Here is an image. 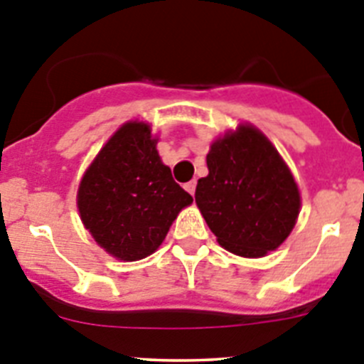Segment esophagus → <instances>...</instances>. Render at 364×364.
<instances>
[{
    "instance_id": "obj_1",
    "label": "esophagus",
    "mask_w": 364,
    "mask_h": 364,
    "mask_svg": "<svg viewBox=\"0 0 364 364\" xmlns=\"http://www.w3.org/2000/svg\"><path fill=\"white\" fill-rule=\"evenodd\" d=\"M196 186H198V183H196V181H193V179H192V181L186 183V185H185V190H186V192L192 193V196H193V193H196Z\"/></svg>"
}]
</instances>
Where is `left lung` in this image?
I'll return each instance as SVG.
<instances>
[{
  "instance_id": "obj_1",
  "label": "left lung",
  "mask_w": 364,
  "mask_h": 364,
  "mask_svg": "<svg viewBox=\"0 0 364 364\" xmlns=\"http://www.w3.org/2000/svg\"><path fill=\"white\" fill-rule=\"evenodd\" d=\"M206 165L196 203L220 246L247 259L277 250L296 224L300 192L273 144L239 125L213 141Z\"/></svg>"
}]
</instances>
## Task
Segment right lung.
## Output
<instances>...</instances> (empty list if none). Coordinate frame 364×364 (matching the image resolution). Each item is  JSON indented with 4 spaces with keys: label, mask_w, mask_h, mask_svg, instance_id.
<instances>
[{
    "label": "right lung",
    "mask_w": 364,
    "mask_h": 364,
    "mask_svg": "<svg viewBox=\"0 0 364 364\" xmlns=\"http://www.w3.org/2000/svg\"><path fill=\"white\" fill-rule=\"evenodd\" d=\"M151 125L127 122L102 147L79 185L77 206L97 244L120 260L154 253L193 201L163 165Z\"/></svg>",
    "instance_id": "1"
}]
</instances>
